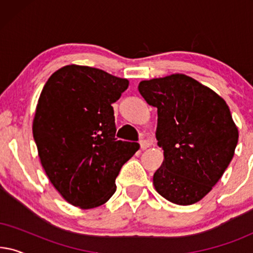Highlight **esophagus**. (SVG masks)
Returning <instances> with one entry per match:
<instances>
[{"mask_svg":"<svg viewBox=\"0 0 253 253\" xmlns=\"http://www.w3.org/2000/svg\"><path fill=\"white\" fill-rule=\"evenodd\" d=\"M140 148L141 150H146L147 147H150V143H148V140H145V139H143V140H140Z\"/></svg>","mask_w":253,"mask_h":253,"instance_id":"obj_1","label":"esophagus"}]
</instances>
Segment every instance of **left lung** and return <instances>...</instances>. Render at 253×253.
<instances>
[{
  "mask_svg": "<svg viewBox=\"0 0 253 253\" xmlns=\"http://www.w3.org/2000/svg\"><path fill=\"white\" fill-rule=\"evenodd\" d=\"M138 91L158 109L155 137L165 160L154 172L159 195L177 205L202 200L223 175L238 141L226 101L189 76L141 81Z\"/></svg>",
  "mask_w": 253,
  "mask_h": 253,
  "instance_id": "8db88e82",
  "label": "left lung"
}]
</instances>
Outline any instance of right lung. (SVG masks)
Instances as JSON below:
<instances>
[{"label": "right lung", "mask_w": 253, "mask_h": 253, "mask_svg": "<svg viewBox=\"0 0 253 253\" xmlns=\"http://www.w3.org/2000/svg\"><path fill=\"white\" fill-rule=\"evenodd\" d=\"M127 86L126 78L70 64L41 91L32 126L41 166L58 193L79 209L108 202L121 168L139 150L115 138L112 103Z\"/></svg>", "instance_id": "add662e5"}]
</instances>
